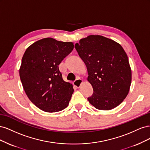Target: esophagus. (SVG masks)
Wrapping results in <instances>:
<instances>
[{
	"label": "esophagus",
	"instance_id": "1",
	"mask_svg": "<svg viewBox=\"0 0 150 150\" xmlns=\"http://www.w3.org/2000/svg\"><path fill=\"white\" fill-rule=\"evenodd\" d=\"M83 83V80L81 79H77L74 81V85L76 86V88H79L81 84Z\"/></svg>",
	"mask_w": 150,
	"mask_h": 150
}]
</instances>
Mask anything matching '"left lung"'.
Masks as SVG:
<instances>
[{"label": "left lung", "instance_id": "obj_1", "mask_svg": "<svg viewBox=\"0 0 150 150\" xmlns=\"http://www.w3.org/2000/svg\"><path fill=\"white\" fill-rule=\"evenodd\" d=\"M87 67L88 81L94 93L88 98L98 110H110L128 95L131 83L128 57L121 45L99 35H91L75 44Z\"/></svg>", "mask_w": 150, "mask_h": 150}]
</instances>
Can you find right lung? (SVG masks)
<instances>
[{
  "instance_id": "obj_1",
  "label": "right lung",
  "mask_w": 150,
  "mask_h": 150,
  "mask_svg": "<svg viewBox=\"0 0 150 150\" xmlns=\"http://www.w3.org/2000/svg\"><path fill=\"white\" fill-rule=\"evenodd\" d=\"M73 48L71 42L47 38L26 49L19 69L20 78L27 96L40 110L58 112L69 104L73 86L63 80L59 65Z\"/></svg>"
}]
</instances>
